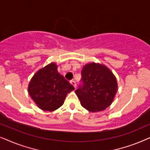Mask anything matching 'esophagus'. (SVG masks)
Segmentation results:
<instances>
[{"label": "esophagus", "instance_id": "1", "mask_svg": "<svg viewBox=\"0 0 150 150\" xmlns=\"http://www.w3.org/2000/svg\"><path fill=\"white\" fill-rule=\"evenodd\" d=\"M70 83L74 86V88L76 87V82L74 81H71Z\"/></svg>", "mask_w": 150, "mask_h": 150}]
</instances>
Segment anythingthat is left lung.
<instances>
[{
    "mask_svg": "<svg viewBox=\"0 0 150 150\" xmlns=\"http://www.w3.org/2000/svg\"><path fill=\"white\" fill-rule=\"evenodd\" d=\"M83 84L75 91L81 105L91 112L102 111L113 101L117 91V82L105 65L91 63L81 71Z\"/></svg>",
    "mask_w": 150,
    "mask_h": 150,
    "instance_id": "8db88e82",
    "label": "left lung"
}]
</instances>
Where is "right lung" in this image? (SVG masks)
<instances>
[{"label": "right lung", "instance_id": "obj_1", "mask_svg": "<svg viewBox=\"0 0 150 150\" xmlns=\"http://www.w3.org/2000/svg\"><path fill=\"white\" fill-rule=\"evenodd\" d=\"M74 89V86L58 72L55 63H51L37 71L28 87V93L37 106L47 111L61 107L67 94Z\"/></svg>", "mask_w": 150, "mask_h": 150}]
</instances>
